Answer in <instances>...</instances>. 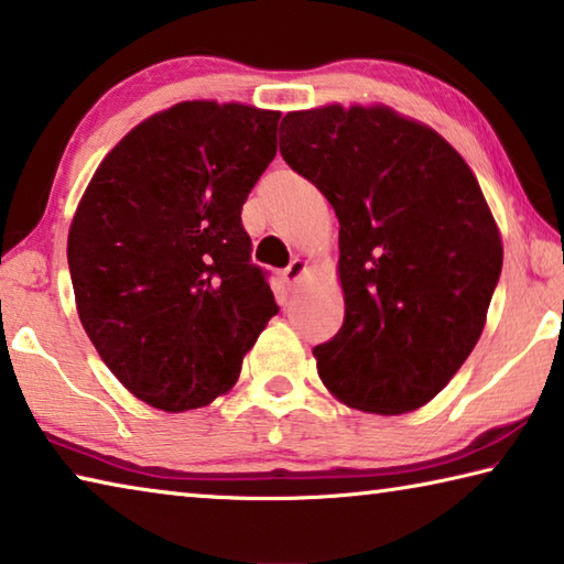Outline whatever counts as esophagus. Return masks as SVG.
<instances>
[{"instance_id": "esophagus-1", "label": "esophagus", "mask_w": 564, "mask_h": 564, "mask_svg": "<svg viewBox=\"0 0 564 564\" xmlns=\"http://www.w3.org/2000/svg\"><path fill=\"white\" fill-rule=\"evenodd\" d=\"M307 272H310V262H304L297 257V260H292L288 270L282 272V282L290 284V288H294V284L304 280V274H307Z\"/></svg>"}]
</instances>
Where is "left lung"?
<instances>
[{
  "label": "left lung",
  "mask_w": 564,
  "mask_h": 564,
  "mask_svg": "<svg viewBox=\"0 0 564 564\" xmlns=\"http://www.w3.org/2000/svg\"><path fill=\"white\" fill-rule=\"evenodd\" d=\"M282 124L284 162L339 219L345 325L312 352L319 380L347 408L417 410L485 329L502 272L490 205L445 137L387 105L300 109Z\"/></svg>",
  "instance_id": "obj_1"
}]
</instances>
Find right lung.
<instances>
[{
	"label": "right lung",
	"instance_id": "right-lung-1",
	"mask_svg": "<svg viewBox=\"0 0 564 564\" xmlns=\"http://www.w3.org/2000/svg\"><path fill=\"white\" fill-rule=\"evenodd\" d=\"M280 112L180 101L127 132L91 174L67 260L91 345L150 408L229 392L280 307L249 262L242 205L276 154Z\"/></svg>",
	"mask_w": 564,
	"mask_h": 564
}]
</instances>
